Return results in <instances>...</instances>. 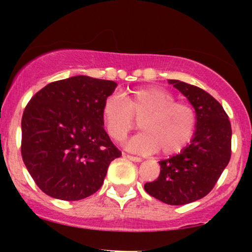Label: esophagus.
<instances>
[{
	"instance_id": "1",
	"label": "esophagus",
	"mask_w": 252,
	"mask_h": 252,
	"mask_svg": "<svg viewBox=\"0 0 252 252\" xmlns=\"http://www.w3.org/2000/svg\"><path fill=\"white\" fill-rule=\"evenodd\" d=\"M126 158H129L130 161H134V162H141L142 161V158H138V156H132V155H129V154H124Z\"/></svg>"
}]
</instances>
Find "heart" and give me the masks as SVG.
I'll use <instances>...</instances> for the list:
<instances>
[{
	"instance_id": "obj_1",
	"label": "heart",
	"mask_w": 252,
	"mask_h": 252,
	"mask_svg": "<svg viewBox=\"0 0 252 252\" xmlns=\"http://www.w3.org/2000/svg\"><path fill=\"white\" fill-rule=\"evenodd\" d=\"M102 117L108 134L122 142L138 121L142 131L129 140L126 147L141 154L173 155L192 140L196 115L189 104L176 102L174 94L158 86L130 90L126 98L112 94L104 99Z\"/></svg>"
}]
</instances>
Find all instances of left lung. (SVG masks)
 Returning a JSON list of instances; mask_svg holds the SVG:
<instances>
[{
    "label": "left lung",
    "mask_w": 252,
    "mask_h": 252,
    "mask_svg": "<svg viewBox=\"0 0 252 252\" xmlns=\"http://www.w3.org/2000/svg\"><path fill=\"white\" fill-rule=\"evenodd\" d=\"M195 110L196 129L190 143L178 155L160 161V175L147 182L149 195L168 205H186L212 190L231 158L232 130L220 103L206 91L169 79Z\"/></svg>",
    "instance_id": "8db88e82"
}]
</instances>
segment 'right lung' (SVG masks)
<instances>
[{
	"label": "right lung",
	"mask_w": 252,
	"mask_h": 252,
	"mask_svg": "<svg viewBox=\"0 0 252 252\" xmlns=\"http://www.w3.org/2000/svg\"><path fill=\"white\" fill-rule=\"evenodd\" d=\"M112 80L76 76L36 92L22 115L21 155L40 189L80 200L102 187L110 162L122 153L104 130L102 105Z\"/></svg>",
	"instance_id": "obj_1"
}]
</instances>
